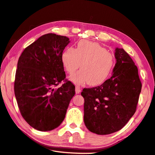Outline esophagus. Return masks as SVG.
<instances>
[{
  "mask_svg": "<svg viewBox=\"0 0 155 155\" xmlns=\"http://www.w3.org/2000/svg\"><path fill=\"white\" fill-rule=\"evenodd\" d=\"M75 91H76V94H80L81 91V89L79 86L78 85H76V89H75Z\"/></svg>",
  "mask_w": 155,
  "mask_h": 155,
  "instance_id": "1",
  "label": "esophagus"
}]
</instances>
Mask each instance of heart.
I'll return each mask as SVG.
<instances>
[{
    "mask_svg": "<svg viewBox=\"0 0 155 155\" xmlns=\"http://www.w3.org/2000/svg\"><path fill=\"white\" fill-rule=\"evenodd\" d=\"M61 62L68 74H73L79 68L81 70L70 77L77 85L88 83L98 86L108 79L114 66V58L99 43L83 40L78 42L76 49L68 47L61 53Z\"/></svg>",
    "mask_w": 155,
    "mask_h": 155,
    "instance_id": "heart-1",
    "label": "heart"
}]
</instances>
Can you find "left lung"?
Listing matches in <instances>:
<instances>
[{
    "mask_svg": "<svg viewBox=\"0 0 155 155\" xmlns=\"http://www.w3.org/2000/svg\"><path fill=\"white\" fill-rule=\"evenodd\" d=\"M115 58L110 78L81 93L85 126L98 135L114 133L127 123L136 112L142 89L138 70L128 53L116 48Z\"/></svg>",
    "mask_w": 155,
    "mask_h": 155,
    "instance_id": "1",
    "label": "left lung"
}]
</instances>
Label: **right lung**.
Masks as SVG:
<instances>
[{
  "label": "right lung",
  "instance_id": "right-lung-1",
  "mask_svg": "<svg viewBox=\"0 0 155 155\" xmlns=\"http://www.w3.org/2000/svg\"><path fill=\"white\" fill-rule=\"evenodd\" d=\"M66 36L47 34L21 53L16 70L14 91L22 117L35 129L51 131L66 116L75 86L66 79L61 53ZM61 81L64 83L56 87Z\"/></svg>",
  "mask_w": 155,
  "mask_h": 155
}]
</instances>
